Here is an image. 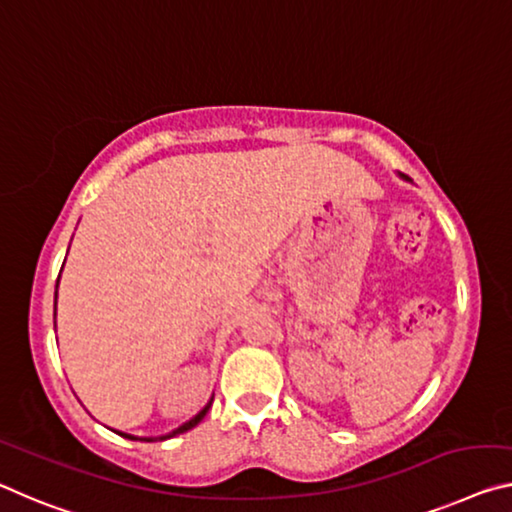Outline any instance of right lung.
Segmentation results:
<instances>
[{
    "instance_id": "1",
    "label": "right lung",
    "mask_w": 512,
    "mask_h": 512,
    "mask_svg": "<svg viewBox=\"0 0 512 512\" xmlns=\"http://www.w3.org/2000/svg\"><path fill=\"white\" fill-rule=\"evenodd\" d=\"M66 264V262H63ZM61 278V275H59ZM56 289H59V282H56ZM54 319H56V291H54ZM56 326V323H54ZM212 401H214V396L212 399L207 401V405L205 408H202L196 417H191L189 421H184V424L180 426V428H175V431H170V433H166V435H159V437H139V435H129V433H120V431H113V433H118V435H123V437H127V440H139V442H164V440H170V437H175V435H180V433H186V431H191L193 426H198L202 419H205V415H207V410L212 408Z\"/></svg>"
}]
</instances>
